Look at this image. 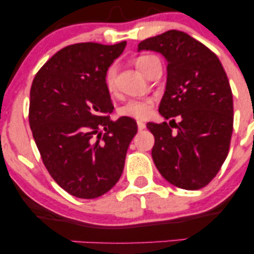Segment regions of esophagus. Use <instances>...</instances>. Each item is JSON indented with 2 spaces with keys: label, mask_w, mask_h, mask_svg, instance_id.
Segmentation results:
<instances>
[{
  "label": "esophagus",
  "mask_w": 254,
  "mask_h": 254,
  "mask_svg": "<svg viewBox=\"0 0 254 254\" xmlns=\"http://www.w3.org/2000/svg\"><path fill=\"white\" fill-rule=\"evenodd\" d=\"M137 127H138V130H144L145 129V124L143 123V122L138 121V122H137Z\"/></svg>",
  "instance_id": "obj_1"
}]
</instances>
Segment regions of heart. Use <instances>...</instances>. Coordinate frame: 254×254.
<instances>
[{"mask_svg": "<svg viewBox=\"0 0 254 254\" xmlns=\"http://www.w3.org/2000/svg\"><path fill=\"white\" fill-rule=\"evenodd\" d=\"M154 56L150 55H142L136 58L135 64L141 72H145L148 65H149L150 61L153 60ZM116 66L111 65L107 68L106 72L104 76L105 87H106L107 92L110 94H115L116 93ZM153 99L150 98H142V99H132L125 103L123 106L118 109V115L122 117L133 118V119H145L150 116L151 111H153Z\"/></svg>", "mask_w": 254, "mask_h": 254, "instance_id": "obj_1", "label": "heart"}]
</instances>
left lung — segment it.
I'll return each mask as SVG.
<instances>
[{
	"label": "left lung",
	"mask_w": 254,
	"mask_h": 254,
	"mask_svg": "<svg viewBox=\"0 0 254 254\" xmlns=\"http://www.w3.org/2000/svg\"><path fill=\"white\" fill-rule=\"evenodd\" d=\"M141 50L160 52L168 63L159 112L172 121L147 124L155 138L154 164L172 185L199 190L216 177L229 151L234 111L226 71L210 49L182 31L148 38L138 44Z\"/></svg>",
	"instance_id": "8db88e82"
}]
</instances>
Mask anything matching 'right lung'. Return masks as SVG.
I'll return each mask as SVG.
<instances>
[{"mask_svg": "<svg viewBox=\"0 0 254 254\" xmlns=\"http://www.w3.org/2000/svg\"><path fill=\"white\" fill-rule=\"evenodd\" d=\"M125 45L65 46L32 82L28 121L33 138L46 170L71 196H103L123 173L137 124L132 118L111 121L107 116L113 105L104 76Z\"/></svg>", "mask_w": 254, "mask_h": 254, "instance_id": "1", "label": "right lung"}]
</instances>
